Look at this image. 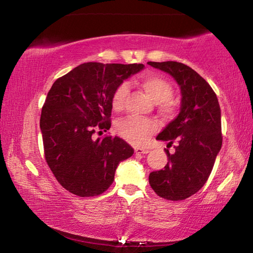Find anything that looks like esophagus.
Wrapping results in <instances>:
<instances>
[{"label":"esophagus","mask_w":253,"mask_h":253,"mask_svg":"<svg viewBox=\"0 0 253 253\" xmlns=\"http://www.w3.org/2000/svg\"><path fill=\"white\" fill-rule=\"evenodd\" d=\"M149 151L147 148H143V147H137L135 148V153L136 154H147Z\"/></svg>","instance_id":"1"}]
</instances>
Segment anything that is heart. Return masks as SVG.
<instances>
[{"mask_svg": "<svg viewBox=\"0 0 253 253\" xmlns=\"http://www.w3.org/2000/svg\"><path fill=\"white\" fill-rule=\"evenodd\" d=\"M138 84L147 93L163 116H172L175 107L169 99L173 95V87L168 80L156 75H146L139 79ZM128 95L127 83H122L117 85L111 98L114 109L121 110L125 105ZM157 129V124L152 119L140 118L137 116H128L121 119L117 124V132L119 136L132 145H140L146 142Z\"/></svg>", "mask_w": 253, "mask_h": 253, "instance_id": "obj_1", "label": "heart"}]
</instances>
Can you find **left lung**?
Here are the masks:
<instances>
[{
  "instance_id": "obj_1",
  "label": "left lung",
  "mask_w": 253,
  "mask_h": 253,
  "mask_svg": "<svg viewBox=\"0 0 253 253\" xmlns=\"http://www.w3.org/2000/svg\"><path fill=\"white\" fill-rule=\"evenodd\" d=\"M169 74L176 80L182 93L181 111L158 140L175 143L165 168L149 174L148 181L161 198L179 201L200 191L212 172L222 146L221 109L215 92L207 80L186 65L176 61L147 62Z\"/></svg>"
}]
</instances>
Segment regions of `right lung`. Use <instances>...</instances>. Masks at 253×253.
<instances>
[{
	"instance_id": "obj_1",
	"label": "right lung",
	"mask_w": 253,
	"mask_h": 253,
	"mask_svg": "<svg viewBox=\"0 0 253 253\" xmlns=\"http://www.w3.org/2000/svg\"><path fill=\"white\" fill-rule=\"evenodd\" d=\"M142 63H83L54 81L42 107L40 128L51 172L70 193L89 198L114 182L119 163L134 154L119 137L93 139L111 126V98ZM100 132V131H99Z\"/></svg>"
}]
</instances>
